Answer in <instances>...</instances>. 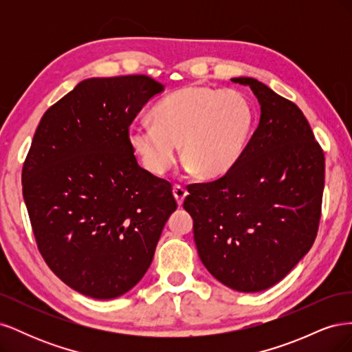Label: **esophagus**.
Listing matches in <instances>:
<instances>
[{
	"label": "esophagus",
	"mask_w": 352,
	"mask_h": 352,
	"mask_svg": "<svg viewBox=\"0 0 352 352\" xmlns=\"http://www.w3.org/2000/svg\"><path fill=\"white\" fill-rule=\"evenodd\" d=\"M173 195H175L176 201H177V204L182 206L185 197L188 195V190H186V188L182 186V185H175V186H173Z\"/></svg>",
	"instance_id": "esophagus-1"
}]
</instances>
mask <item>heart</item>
I'll list each match as a JSON object with an SVG mask.
<instances>
[{
  "mask_svg": "<svg viewBox=\"0 0 352 352\" xmlns=\"http://www.w3.org/2000/svg\"><path fill=\"white\" fill-rule=\"evenodd\" d=\"M154 122H135L127 141L148 172L162 176L173 166L177 146L185 166L201 179H219L235 167L247 148L254 110L236 89L190 85L160 101Z\"/></svg>",
  "mask_w": 352,
  "mask_h": 352,
  "instance_id": "b5f03b06",
  "label": "heart"
}]
</instances>
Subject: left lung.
Instances as JSON below:
<instances>
[{
	"instance_id": "left-lung-1",
	"label": "left lung",
	"mask_w": 352,
	"mask_h": 352,
	"mask_svg": "<svg viewBox=\"0 0 352 352\" xmlns=\"http://www.w3.org/2000/svg\"><path fill=\"white\" fill-rule=\"evenodd\" d=\"M260 123L239 162L212 182L188 185L184 208L206 269L239 292L280 282L310 251L322 216L324 154L302 111L252 78Z\"/></svg>"
}]
</instances>
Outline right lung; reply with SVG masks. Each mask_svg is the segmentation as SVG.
Wrapping results in <instances>:
<instances>
[{"mask_svg": "<svg viewBox=\"0 0 352 352\" xmlns=\"http://www.w3.org/2000/svg\"><path fill=\"white\" fill-rule=\"evenodd\" d=\"M164 85L145 74L94 78L45 111L23 163L32 230L72 289L117 298L142 279L177 204L172 184L136 162L127 131Z\"/></svg>", "mask_w": 352, "mask_h": 352, "instance_id": "right-lung-1", "label": "right lung"}]
</instances>
